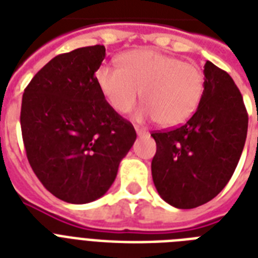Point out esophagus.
<instances>
[{
    "label": "esophagus",
    "instance_id": "obj_1",
    "mask_svg": "<svg viewBox=\"0 0 258 258\" xmlns=\"http://www.w3.org/2000/svg\"><path fill=\"white\" fill-rule=\"evenodd\" d=\"M135 131H137V134L139 135V137H142V135H146L147 134V130L145 128V127H135Z\"/></svg>",
    "mask_w": 258,
    "mask_h": 258
}]
</instances>
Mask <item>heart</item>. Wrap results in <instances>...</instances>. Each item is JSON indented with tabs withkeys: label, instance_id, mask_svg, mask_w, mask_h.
<instances>
[{
	"label": "heart",
	"instance_id": "b5f03b06",
	"mask_svg": "<svg viewBox=\"0 0 258 258\" xmlns=\"http://www.w3.org/2000/svg\"><path fill=\"white\" fill-rule=\"evenodd\" d=\"M119 64L100 66L95 74L97 87L117 112H130L142 97L146 107L139 116L171 128L187 121L202 100L205 76L194 62L137 49L121 54Z\"/></svg>",
	"mask_w": 258,
	"mask_h": 258
}]
</instances>
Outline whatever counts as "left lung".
Segmentation results:
<instances>
[{
	"instance_id": "left-lung-1",
	"label": "left lung",
	"mask_w": 258,
	"mask_h": 258,
	"mask_svg": "<svg viewBox=\"0 0 258 258\" xmlns=\"http://www.w3.org/2000/svg\"><path fill=\"white\" fill-rule=\"evenodd\" d=\"M205 91L183 125L155 131L154 184L174 208L194 209L212 201L236 170L248 133L242 95L225 71L205 64Z\"/></svg>"
}]
</instances>
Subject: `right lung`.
I'll list each match as a JSON object with an SVG mask.
<instances>
[{
    "label": "right lung",
    "mask_w": 258,
    "mask_h": 258,
    "mask_svg": "<svg viewBox=\"0 0 258 258\" xmlns=\"http://www.w3.org/2000/svg\"><path fill=\"white\" fill-rule=\"evenodd\" d=\"M104 45L58 54L22 95L21 131L29 165L58 200L88 204L104 196L137 139L134 125L105 100L95 72Z\"/></svg>",
    "instance_id": "obj_1"
}]
</instances>
